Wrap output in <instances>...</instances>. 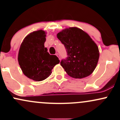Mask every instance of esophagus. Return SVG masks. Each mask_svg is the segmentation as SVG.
<instances>
[{
	"mask_svg": "<svg viewBox=\"0 0 120 120\" xmlns=\"http://www.w3.org/2000/svg\"><path fill=\"white\" fill-rule=\"evenodd\" d=\"M56 56H57V57H59V60H61V59H60V55H59V53H56Z\"/></svg>",
	"mask_w": 120,
	"mask_h": 120,
	"instance_id": "obj_1",
	"label": "esophagus"
}]
</instances>
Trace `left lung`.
<instances>
[{"mask_svg":"<svg viewBox=\"0 0 120 120\" xmlns=\"http://www.w3.org/2000/svg\"><path fill=\"white\" fill-rule=\"evenodd\" d=\"M68 57L60 65L68 75L83 78L93 73L99 58L98 47L87 33L76 27L66 28L57 34Z\"/></svg>","mask_w":120,"mask_h":120,"instance_id":"left-lung-1","label":"left lung"}]
</instances>
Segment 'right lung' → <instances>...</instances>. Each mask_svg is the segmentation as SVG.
I'll return each mask as SVG.
<instances>
[{
	"label": "right lung",
	"mask_w": 120,
	"mask_h": 120,
	"mask_svg": "<svg viewBox=\"0 0 120 120\" xmlns=\"http://www.w3.org/2000/svg\"><path fill=\"white\" fill-rule=\"evenodd\" d=\"M46 33L39 30L27 35L21 44L18 61L23 73L27 78L41 81L48 78L52 69L60 60L56 55H51L45 47Z\"/></svg>",
	"instance_id": "add662e5"
}]
</instances>
